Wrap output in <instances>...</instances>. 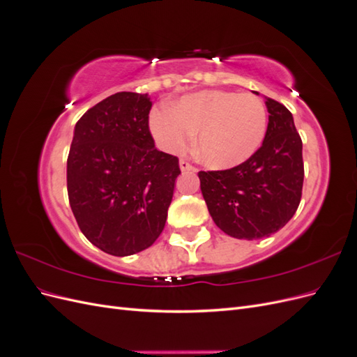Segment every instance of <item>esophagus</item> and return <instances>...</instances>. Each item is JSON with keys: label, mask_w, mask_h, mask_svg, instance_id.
I'll use <instances>...</instances> for the list:
<instances>
[{"label": "esophagus", "mask_w": 357, "mask_h": 357, "mask_svg": "<svg viewBox=\"0 0 357 357\" xmlns=\"http://www.w3.org/2000/svg\"><path fill=\"white\" fill-rule=\"evenodd\" d=\"M178 165H180V169L181 171H197L195 168H193L188 160H185V159H180V162H178Z\"/></svg>", "instance_id": "esophagus-1"}]
</instances>
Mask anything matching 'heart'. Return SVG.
<instances>
[{
	"mask_svg": "<svg viewBox=\"0 0 357 357\" xmlns=\"http://www.w3.org/2000/svg\"><path fill=\"white\" fill-rule=\"evenodd\" d=\"M149 125L159 146L171 153L183 152L198 132V159L208 168L228 169L262 146L268 113L253 93L208 89L181 96L171 107H158Z\"/></svg>",
	"mask_w": 357,
	"mask_h": 357,
	"instance_id": "heart-1",
	"label": "heart"
}]
</instances>
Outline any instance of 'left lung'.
<instances>
[{"label": "left lung", "mask_w": 357, "mask_h": 357, "mask_svg": "<svg viewBox=\"0 0 357 357\" xmlns=\"http://www.w3.org/2000/svg\"><path fill=\"white\" fill-rule=\"evenodd\" d=\"M265 105L269 116L261 149L238 167L198 172L214 223L238 240H259L282 229L302 195V142L294 116L266 96Z\"/></svg>", "instance_id": "obj_1"}]
</instances>
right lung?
I'll return each mask as SVG.
<instances>
[{
  "mask_svg": "<svg viewBox=\"0 0 357 357\" xmlns=\"http://www.w3.org/2000/svg\"><path fill=\"white\" fill-rule=\"evenodd\" d=\"M149 93L117 92L75 123L67 160L68 199L83 235L113 256L152 245L165 228L180 174L149 131Z\"/></svg>",
  "mask_w": 357,
  "mask_h": 357,
  "instance_id": "obj_1",
  "label": "right lung"
}]
</instances>
